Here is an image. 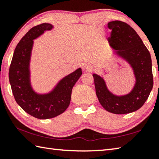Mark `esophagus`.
Masks as SVG:
<instances>
[{
	"instance_id": "obj_1",
	"label": "esophagus",
	"mask_w": 159,
	"mask_h": 159,
	"mask_svg": "<svg viewBox=\"0 0 159 159\" xmlns=\"http://www.w3.org/2000/svg\"><path fill=\"white\" fill-rule=\"evenodd\" d=\"M83 69L84 71H90L93 70V66L91 64H85L83 66Z\"/></svg>"
}]
</instances>
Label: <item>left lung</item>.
<instances>
[{"label": "left lung", "mask_w": 159, "mask_h": 159, "mask_svg": "<svg viewBox=\"0 0 159 159\" xmlns=\"http://www.w3.org/2000/svg\"><path fill=\"white\" fill-rule=\"evenodd\" d=\"M111 36L109 45L120 57L130 64L136 82L128 95L116 96L107 89L101 76L93 74L96 95L99 103L107 111L125 114L135 111L143 106L152 90V64L151 55L140 37L130 25L121 21L108 23Z\"/></svg>", "instance_id": "obj_1"}]
</instances>
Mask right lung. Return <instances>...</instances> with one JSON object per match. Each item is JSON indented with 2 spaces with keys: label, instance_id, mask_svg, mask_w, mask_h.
<instances>
[{
  "label": "right lung",
  "instance_id": "obj_1",
  "mask_svg": "<svg viewBox=\"0 0 159 159\" xmlns=\"http://www.w3.org/2000/svg\"><path fill=\"white\" fill-rule=\"evenodd\" d=\"M52 27L50 24L43 23L31 28L16 46L9 69V80L15 101L24 111L39 119L54 118L68 108L72 88L82 75L81 69H78L61 79L48 94H37L32 89L29 63L34 40Z\"/></svg>",
  "mask_w": 159,
  "mask_h": 159
}]
</instances>
